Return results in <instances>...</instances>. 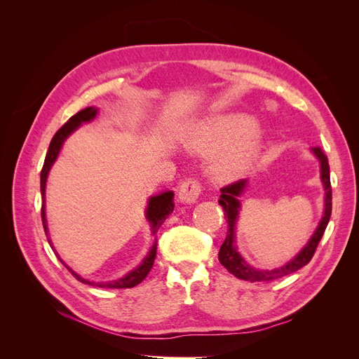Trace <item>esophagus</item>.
Segmentation results:
<instances>
[{
  "label": "esophagus",
  "instance_id": "1",
  "mask_svg": "<svg viewBox=\"0 0 359 359\" xmlns=\"http://www.w3.org/2000/svg\"><path fill=\"white\" fill-rule=\"evenodd\" d=\"M178 194H180V199L182 202H186V203L196 202V199L201 194V184L196 180L187 178L186 181L181 182V186L178 189Z\"/></svg>",
  "mask_w": 359,
  "mask_h": 359
}]
</instances>
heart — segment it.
<instances>
[{
  "label": "heart",
  "instance_id": "1",
  "mask_svg": "<svg viewBox=\"0 0 359 359\" xmlns=\"http://www.w3.org/2000/svg\"><path fill=\"white\" fill-rule=\"evenodd\" d=\"M186 145L193 154L211 157L214 180L232 182L256 165L262 153V135L247 115H215L194 127Z\"/></svg>",
  "mask_w": 359,
  "mask_h": 359
}]
</instances>
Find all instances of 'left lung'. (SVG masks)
Listing matches in <instances>:
<instances>
[{
    "label": "left lung",
    "mask_w": 359,
    "mask_h": 359,
    "mask_svg": "<svg viewBox=\"0 0 359 359\" xmlns=\"http://www.w3.org/2000/svg\"><path fill=\"white\" fill-rule=\"evenodd\" d=\"M311 151L313 154L319 158V163H320V180L323 182V189H325L323 217L318 226V229L311 235L307 245L304 247L301 252L290 260V262H287L283 266L269 269V271L256 269L245 262L235 247V226L238 220V214H240V208H241V203L238 201V198H240L241 193L244 191L247 186V180L235 181L220 190L222 194H220L219 203L224 210V219L227 222V233H226L224 243L220 247L219 260L220 264L235 277L252 281V283H256V281H271V280H276V278L295 273V271L306 266L311 260L314 252H316V248L319 245V241L322 240L323 232L327 229L330 217H331V210H332V190H331V180H330L328 157L323 154V151L319 147L313 148Z\"/></svg>",
    "instance_id": "obj_1"
}]
</instances>
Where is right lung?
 <instances>
[{
    "instance_id": "add662e5",
    "label": "right lung",
    "mask_w": 359,
    "mask_h": 359,
    "mask_svg": "<svg viewBox=\"0 0 359 359\" xmlns=\"http://www.w3.org/2000/svg\"><path fill=\"white\" fill-rule=\"evenodd\" d=\"M97 112L99 109L97 107L91 106V107H85V109L79 111L76 115H73L69 121L64 124L58 132L53 135L50 144H49V149L46 153V158L45 163H43V169L40 173V190H41V198H43V203H41V222H43V229H45V233L48 235V224H46V211H45V190H46V180H48V173L52 168L53 163H55L58 154H60V149L64 144V140H66L76 128H78L82 123H88L91 119L95 118ZM173 191H165L158 194V196H153L149 198L148 201V206H147V220L151 224V232L153 235L157 233V231L160 229V226L165 223V220L169 217V214L173 211ZM50 247L52 243L50 240H48ZM157 255V241L151 247L149 253L147 255V257L142 260V264H140L137 268H135L133 271H130V273L123 277V278H118L114 281H104V283H95V281H90V280H85L81 276H78L74 273L72 268H69L66 264L62 262V265L66 266L70 273L73 274V277H76V280H79L81 283L83 285H91V286H99V287H109V289H126V287H135L136 285H139L140 281H142L148 273L151 271L154 265V259Z\"/></svg>"
}]
</instances>
